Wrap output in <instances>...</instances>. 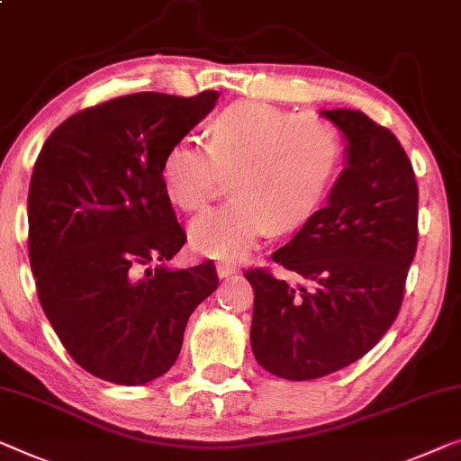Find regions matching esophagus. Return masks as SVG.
<instances>
[{"instance_id":"1","label":"esophagus","mask_w":461,"mask_h":461,"mask_svg":"<svg viewBox=\"0 0 461 461\" xmlns=\"http://www.w3.org/2000/svg\"><path fill=\"white\" fill-rule=\"evenodd\" d=\"M236 273H238L236 265H231V263H217V275L221 279L231 277V275H236Z\"/></svg>"}]
</instances>
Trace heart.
Instances as JSON below:
<instances>
[{
  "label": "heart",
  "instance_id": "obj_1",
  "mask_svg": "<svg viewBox=\"0 0 461 461\" xmlns=\"http://www.w3.org/2000/svg\"><path fill=\"white\" fill-rule=\"evenodd\" d=\"M341 153L339 130L321 115L240 101L212 118L207 144L192 136L171 144L161 182L176 207L198 212L231 176L233 198L190 223V244L203 257L238 260L271 228L294 231L317 212Z\"/></svg>",
  "mask_w": 461,
  "mask_h": 461
}]
</instances>
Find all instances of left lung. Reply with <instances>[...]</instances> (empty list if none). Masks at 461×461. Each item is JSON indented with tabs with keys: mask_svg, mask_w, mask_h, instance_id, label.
Segmentation results:
<instances>
[{
	"mask_svg": "<svg viewBox=\"0 0 461 461\" xmlns=\"http://www.w3.org/2000/svg\"><path fill=\"white\" fill-rule=\"evenodd\" d=\"M321 115L346 139V165L325 207L273 252L308 285L246 271L254 358L290 381L331 375L376 346L400 312L418 244L416 177L395 134L356 109Z\"/></svg>",
	"mask_w": 461,
	"mask_h": 461,
	"instance_id": "left-lung-1",
	"label": "left lung"
}]
</instances>
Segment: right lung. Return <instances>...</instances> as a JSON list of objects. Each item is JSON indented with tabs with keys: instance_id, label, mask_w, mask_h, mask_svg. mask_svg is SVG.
Here are the masks:
<instances>
[{
	"instance_id": "obj_1",
	"label": "right lung",
	"mask_w": 461,
	"mask_h": 461,
	"mask_svg": "<svg viewBox=\"0 0 461 461\" xmlns=\"http://www.w3.org/2000/svg\"><path fill=\"white\" fill-rule=\"evenodd\" d=\"M219 99L134 93L51 132L29 188V257L41 306L86 373L144 384L167 373L215 267L169 269L186 242L161 182L167 149ZM153 262L159 266L150 267Z\"/></svg>"
}]
</instances>
